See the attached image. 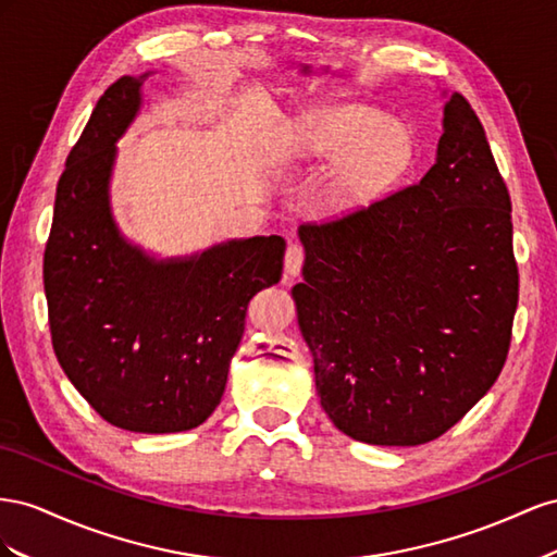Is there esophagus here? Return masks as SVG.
I'll use <instances>...</instances> for the list:
<instances>
[{
	"instance_id": "1",
	"label": "esophagus",
	"mask_w": 557,
	"mask_h": 557,
	"mask_svg": "<svg viewBox=\"0 0 557 557\" xmlns=\"http://www.w3.org/2000/svg\"><path fill=\"white\" fill-rule=\"evenodd\" d=\"M304 261H306L304 247L292 243L287 247V257H284V273H287V277H296L300 273V268H304Z\"/></svg>"
}]
</instances>
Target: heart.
I'll return each instance as SVG.
<instances>
[{
    "instance_id": "b5f03b06",
    "label": "heart",
    "mask_w": 557,
    "mask_h": 557,
    "mask_svg": "<svg viewBox=\"0 0 557 557\" xmlns=\"http://www.w3.org/2000/svg\"><path fill=\"white\" fill-rule=\"evenodd\" d=\"M408 135L399 123L383 121L375 109L333 104L314 109L296 123L277 156V170L289 172L308 161H338L326 184V205L355 212L371 202L408 158Z\"/></svg>"
}]
</instances>
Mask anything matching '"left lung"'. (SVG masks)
I'll return each mask as SVG.
<instances>
[{
	"instance_id": "1",
	"label": "left lung",
	"mask_w": 557,
	"mask_h": 557,
	"mask_svg": "<svg viewBox=\"0 0 557 557\" xmlns=\"http://www.w3.org/2000/svg\"><path fill=\"white\" fill-rule=\"evenodd\" d=\"M424 177L324 226H300L292 289L329 420L371 446H420L495 385L518 306L511 198L483 125L443 92Z\"/></svg>"
}]
</instances>
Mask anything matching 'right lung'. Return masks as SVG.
<instances>
[{
    "instance_id": "obj_1",
    "label": "right lung",
    "mask_w": 557,
    "mask_h": 557,
    "mask_svg": "<svg viewBox=\"0 0 557 557\" xmlns=\"http://www.w3.org/2000/svg\"><path fill=\"white\" fill-rule=\"evenodd\" d=\"M153 72L121 76L67 156L44 253L55 357L114 426L188 432L226 389L251 296L282 277L280 235L240 237L161 259L125 237L111 212L119 139Z\"/></svg>"
}]
</instances>
